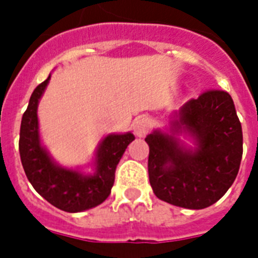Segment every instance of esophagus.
Returning a JSON list of instances; mask_svg holds the SVG:
<instances>
[{"label": "esophagus", "mask_w": 258, "mask_h": 258, "mask_svg": "<svg viewBox=\"0 0 258 258\" xmlns=\"http://www.w3.org/2000/svg\"><path fill=\"white\" fill-rule=\"evenodd\" d=\"M150 128V120L146 116H139L134 121V133L139 138L145 137L146 134L149 133Z\"/></svg>", "instance_id": "34e87169"}]
</instances>
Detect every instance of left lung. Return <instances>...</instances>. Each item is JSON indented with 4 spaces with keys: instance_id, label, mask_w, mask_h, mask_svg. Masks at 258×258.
<instances>
[{
    "instance_id": "obj_1",
    "label": "left lung",
    "mask_w": 258,
    "mask_h": 258,
    "mask_svg": "<svg viewBox=\"0 0 258 258\" xmlns=\"http://www.w3.org/2000/svg\"><path fill=\"white\" fill-rule=\"evenodd\" d=\"M170 131L155 130L145 139L154 194L184 209L216 204L236 179L242 158V128L232 96L210 89L188 100ZM182 132L195 141L194 149L175 137Z\"/></svg>"
}]
</instances>
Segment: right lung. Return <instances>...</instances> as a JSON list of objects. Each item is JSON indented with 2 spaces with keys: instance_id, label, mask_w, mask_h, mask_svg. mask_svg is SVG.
<instances>
[{
  "instance_id": "1",
  "label": "right lung",
  "mask_w": 258,
  "mask_h": 258,
  "mask_svg": "<svg viewBox=\"0 0 258 258\" xmlns=\"http://www.w3.org/2000/svg\"><path fill=\"white\" fill-rule=\"evenodd\" d=\"M49 79L50 75L36 87L22 115L18 142L22 167L34 190L50 205L68 213L84 212L107 200L117 163L135 137L131 133L107 135L97 147L93 174L58 166L42 147L38 133V101Z\"/></svg>"
}]
</instances>
